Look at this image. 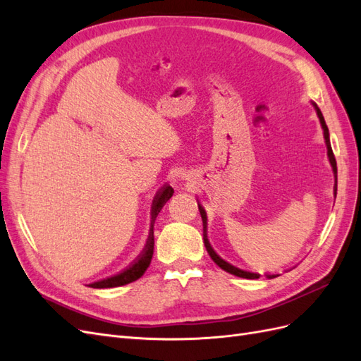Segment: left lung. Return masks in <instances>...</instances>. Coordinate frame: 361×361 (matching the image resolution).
<instances>
[{
  "label": "left lung",
  "mask_w": 361,
  "mask_h": 361,
  "mask_svg": "<svg viewBox=\"0 0 361 361\" xmlns=\"http://www.w3.org/2000/svg\"><path fill=\"white\" fill-rule=\"evenodd\" d=\"M312 105L314 106L316 110V114H318V118L321 122V126H322V130H324V140H325V145H326V155H329V161L331 164V169H333V173H334V180L337 182V166H336V158L333 155V150H331V143H330V133H329V128H326L325 125V120H324V116L321 113V110L318 108V105H316L314 102H312ZM336 192H337V183H334V197H336ZM199 211H200V215H202V221H203V241H204V247L207 250V253H209L211 259L215 262V264L220 267L221 269H224L226 272H228V274H233L236 277H243V279H250V280H255V279H259L260 274H257V272H251V271H245V269H241L238 268L232 264H228L227 260L221 259L220 256H218L215 253V250L212 248L209 239H207V216H206V211L204 207L202 204H199ZM267 279H274L277 277V274H265Z\"/></svg>",
  "instance_id": "1"
}]
</instances>
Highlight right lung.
Listing matches in <instances>:
<instances>
[{
	"label": "right lung",
	"instance_id": "right-lung-1",
	"mask_svg": "<svg viewBox=\"0 0 361 361\" xmlns=\"http://www.w3.org/2000/svg\"><path fill=\"white\" fill-rule=\"evenodd\" d=\"M174 190L170 187V185H164V187L157 192L154 203H152V218H150V231H149V236H147V241L146 245L141 251L140 256L130 264L126 269L120 271L118 274L111 276V277H106L104 280H97L94 283H90V288H96V289H105V288H117V286H123L128 285L130 281H135L138 280L141 276L145 274L146 269L150 265V260L152 256H154V245H155V239H154V224L158 214L161 212L162 206L166 204L170 197L173 195Z\"/></svg>",
	"mask_w": 361,
	"mask_h": 361
}]
</instances>
